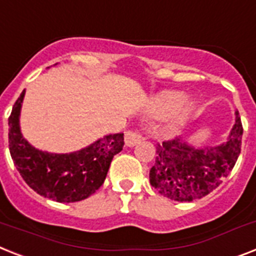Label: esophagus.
Masks as SVG:
<instances>
[{
    "mask_svg": "<svg viewBox=\"0 0 256 256\" xmlns=\"http://www.w3.org/2000/svg\"><path fill=\"white\" fill-rule=\"evenodd\" d=\"M142 139L143 136L139 134L136 130H134V132H128L126 134H124V143H126V146L128 147L135 146V144L140 142Z\"/></svg>",
    "mask_w": 256,
    "mask_h": 256,
    "instance_id": "obj_1",
    "label": "esophagus"
}]
</instances>
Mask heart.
Instances as JSON below:
<instances>
[{
  "mask_svg": "<svg viewBox=\"0 0 256 256\" xmlns=\"http://www.w3.org/2000/svg\"><path fill=\"white\" fill-rule=\"evenodd\" d=\"M182 100H184L182 93L176 92V90H167V92H163L154 97V100L151 101L150 110L155 116H163V114L174 112L171 114V117H170V121L172 124H178L188 113V106L186 104H182V106L180 104L182 102ZM178 104L180 106V107L178 106Z\"/></svg>",
  "mask_w": 256,
  "mask_h": 256,
  "instance_id": "1",
  "label": "heart"
}]
</instances>
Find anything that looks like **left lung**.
Here are the masks:
<instances>
[{
	"label": "left lung",
	"instance_id": "obj_1",
	"mask_svg": "<svg viewBox=\"0 0 256 256\" xmlns=\"http://www.w3.org/2000/svg\"><path fill=\"white\" fill-rule=\"evenodd\" d=\"M225 143L216 147L189 146L176 138L158 143L150 182L158 192L175 201L202 198L228 178L240 154L243 128L240 113Z\"/></svg>",
	"mask_w": 256,
	"mask_h": 256
}]
</instances>
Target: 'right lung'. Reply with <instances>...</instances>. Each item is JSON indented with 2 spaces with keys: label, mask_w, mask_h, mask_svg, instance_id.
I'll return each mask as SVG.
<instances>
[{
  "label": "right lung",
  "mask_w": 256,
  "mask_h": 256,
  "mask_svg": "<svg viewBox=\"0 0 256 256\" xmlns=\"http://www.w3.org/2000/svg\"><path fill=\"white\" fill-rule=\"evenodd\" d=\"M24 90L9 117V150L27 186L58 202H76L89 197L105 182L113 156L124 147V134H110L70 154L39 151L24 138L20 113Z\"/></svg>",
  "instance_id": "right-lung-1"
}]
</instances>
